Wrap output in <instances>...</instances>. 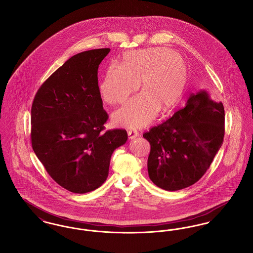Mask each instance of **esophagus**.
I'll use <instances>...</instances> for the list:
<instances>
[{"label":"esophagus","instance_id":"obj_1","mask_svg":"<svg viewBox=\"0 0 253 253\" xmlns=\"http://www.w3.org/2000/svg\"><path fill=\"white\" fill-rule=\"evenodd\" d=\"M138 135H139V133H138V132H137L136 130H129V131H128V136H129L130 139L135 138V137H137Z\"/></svg>","mask_w":253,"mask_h":253}]
</instances>
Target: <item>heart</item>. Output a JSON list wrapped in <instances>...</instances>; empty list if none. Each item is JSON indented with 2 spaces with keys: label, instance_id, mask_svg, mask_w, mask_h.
Wrapping results in <instances>:
<instances>
[{
  "label": "heart",
  "instance_id": "1",
  "mask_svg": "<svg viewBox=\"0 0 253 253\" xmlns=\"http://www.w3.org/2000/svg\"><path fill=\"white\" fill-rule=\"evenodd\" d=\"M188 82L184 60L168 48L142 49L124 54L122 65H109L99 85L104 101L120 104L138 87L141 95L127 101L114 115L121 126L140 128L157 111L168 113L180 101Z\"/></svg>",
  "mask_w": 253,
  "mask_h": 253
}]
</instances>
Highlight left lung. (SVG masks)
Instances as JSON below:
<instances>
[{"label":"left lung","mask_w":253,"mask_h":253,"mask_svg":"<svg viewBox=\"0 0 253 253\" xmlns=\"http://www.w3.org/2000/svg\"><path fill=\"white\" fill-rule=\"evenodd\" d=\"M225 111L206 91L189 96L184 108L143 133L151 145L148 173L157 187L178 191L199 180L223 144Z\"/></svg>","instance_id":"left-lung-1"}]
</instances>
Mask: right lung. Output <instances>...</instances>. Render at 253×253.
Segmentation results:
<instances>
[{
  "instance_id": "add662e5",
  "label": "right lung",
  "mask_w": 253,
  "mask_h": 253,
  "mask_svg": "<svg viewBox=\"0 0 253 253\" xmlns=\"http://www.w3.org/2000/svg\"><path fill=\"white\" fill-rule=\"evenodd\" d=\"M110 48L66 60L39 88L31 108V143L49 175L65 190L92 192L106 180L113 152L128 139L123 129L104 131L97 70Z\"/></svg>"
}]
</instances>
